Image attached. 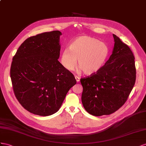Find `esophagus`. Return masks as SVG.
I'll return each mask as SVG.
<instances>
[{
	"label": "esophagus",
	"mask_w": 146,
	"mask_h": 146,
	"mask_svg": "<svg viewBox=\"0 0 146 146\" xmlns=\"http://www.w3.org/2000/svg\"><path fill=\"white\" fill-rule=\"evenodd\" d=\"M75 79H76V82H78L79 81H80V78L77 76H75Z\"/></svg>",
	"instance_id": "obj_1"
}]
</instances>
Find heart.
<instances>
[{
    "label": "heart",
    "instance_id": "1",
    "mask_svg": "<svg viewBox=\"0 0 146 146\" xmlns=\"http://www.w3.org/2000/svg\"><path fill=\"white\" fill-rule=\"evenodd\" d=\"M108 46L98 40L88 36L78 37L71 43L68 48L62 51L61 64L68 71L80 66L78 72L83 70L86 74H92L102 68L109 56Z\"/></svg>",
    "mask_w": 146,
    "mask_h": 146
}]
</instances>
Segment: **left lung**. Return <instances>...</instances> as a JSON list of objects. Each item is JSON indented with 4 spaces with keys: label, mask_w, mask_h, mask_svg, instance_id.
I'll list each match as a JSON object with an SVG mask.
<instances>
[{
    "label": "left lung",
    "mask_w": 146,
    "mask_h": 146,
    "mask_svg": "<svg viewBox=\"0 0 146 146\" xmlns=\"http://www.w3.org/2000/svg\"><path fill=\"white\" fill-rule=\"evenodd\" d=\"M114 46L110 59L97 73L81 78L82 103L89 114L114 113L127 100L136 81L135 57L130 48L113 34Z\"/></svg>",
    "instance_id": "8db88e82"
}]
</instances>
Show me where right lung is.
<instances>
[{
    "mask_svg": "<svg viewBox=\"0 0 146 146\" xmlns=\"http://www.w3.org/2000/svg\"><path fill=\"white\" fill-rule=\"evenodd\" d=\"M61 34L54 31L29 37L13 57L10 77L15 97L24 109L36 115L54 114L76 83L58 60Z\"/></svg>",
    "mask_w": 146,
    "mask_h": 146,
    "instance_id": "right-lung-1",
    "label": "right lung"
}]
</instances>
